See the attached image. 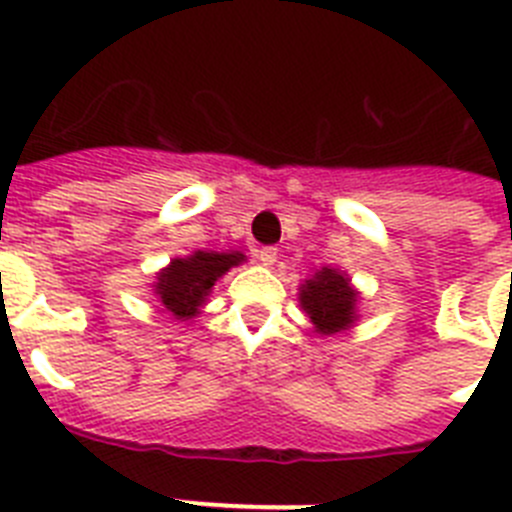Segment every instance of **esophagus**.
<instances>
[{"mask_svg": "<svg viewBox=\"0 0 512 512\" xmlns=\"http://www.w3.org/2000/svg\"><path fill=\"white\" fill-rule=\"evenodd\" d=\"M277 248L274 246H264V248H256V261H259L261 266H274L277 264Z\"/></svg>", "mask_w": 512, "mask_h": 512, "instance_id": "1", "label": "esophagus"}]
</instances>
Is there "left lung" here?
Segmentation results:
<instances>
[{"mask_svg":"<svg viewBox=\"0 0 512 512\" xmlns=\"http://www.w3.org/2000/svg\"><path fill=\"white\" fill-rule=\"evenodd\" d=\"M361 292L346 271L320 266L300 284V307L310 318L312 330L323 338L346 333L359 320Z\"/></svg>","mask_w":512,"mask_h":512,"instance_id":"1","label":"left lung"}]
</instances>
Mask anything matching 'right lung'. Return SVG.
I'll use <instances>...</instances> for the list:
<instances>
[{
  "mask_svg": "<svg viewBox=\"0 0 512 512\" xmlns=\"http://www.w3.org/2000/svg\"><path fill=\"white\" fill-rule=\"evenodd\" d=\"M243 261L246 256L241 251H192L184 259L176 256L156 274L153 295L179 323L200 318L217 279L225 277L233 266H241Z\"/></svg>",
  "mask_w": 512,
  "mask_h": 512,
  "instance_id": "obj_1",
  "label": "right lung"
}]
</instances>
